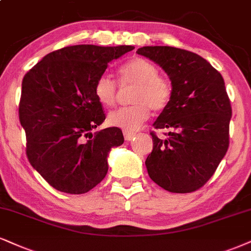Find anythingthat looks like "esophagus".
I'll return each mask as SVG.
<instances>
[{"instance_id":"34e87169","label":"esophagus","mask_w":251,"mask_h":251,"mask_svg":"<svg viewBox=\"0 0 251 251\" xmlns=\"http://www.w3.org/2000/svg\"><path fill=\"white\" fill-rule=\"evenodd\" d=\"M123 136H125V138L126 141H130L132 137H134L135 136V132H132V131H128V130H125L123 131Z\"/></svg>"}]
</instances>
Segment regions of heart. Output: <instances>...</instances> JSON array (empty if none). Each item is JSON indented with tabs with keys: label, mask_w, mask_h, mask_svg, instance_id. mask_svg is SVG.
Segmentation results:
<instances>
[{
	"label": "heart",
	"mask_w": 251,
	"mask_h": 251,
	"mask_svg": "<svg viewBox=\"0 0 251 251\" xmlns=\"http://www.w3.org/2000/svg\"><path fill=\"white\" fill-rule=\"evenodd\" d=\"M158 67L144 58H134L120 69L122 85H131L130 100L134 103L121 107L108 115V123L128 131L140 128L150 115V109H165L172 98V85L166 76L158 74ZM94 95L103 107H113L116 102L117 83L109 75L99 76L94 85Z\"/></svg>",
	"instance_id": "b5f03b06"
}]
</instances>
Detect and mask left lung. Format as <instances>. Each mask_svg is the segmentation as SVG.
Here are the masks:
<instances>
[{
  "label": "left lung",
  "instance_id": "8db88e82",
  "mask_svg": "<svg viewBox=\"0 0 251 251\" xmlns=\"http://www.w3.org/2000/svg\"><path fill=\"white\" fill-rule=\"evenodd\" d=\"M136 53L168 73L172 98L153 123L169 129L165 140L151 131L153 148L145 160L150 178L172 193H190L214 175L229 147L231 106L224 78L193 52L143 46Z\"/></svg>",
  "mask_w": 251,
  "mask_h": 251
}]
</instances>
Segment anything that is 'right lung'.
<instances>
[{
    "instance_id": "1",
    "label": "right lung",
    "mask_w": 251,
    "mask_h": 251,
    "mask_svg": "<svg viewBox=\"0 0 251 251\" xmlns=\"http://www.w3.org/2000/svg\"><path fill=\"white\" fill-rule=\"evenodd\" d=\"M134 49L66 46L46 54L24 75L18 115L26 156L55 190L82 194L106 177L108 153L125 138L116 126L91 132L106 120L94 85L111 60Z\"/></svg>"
}]
</instances>
